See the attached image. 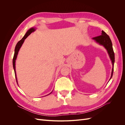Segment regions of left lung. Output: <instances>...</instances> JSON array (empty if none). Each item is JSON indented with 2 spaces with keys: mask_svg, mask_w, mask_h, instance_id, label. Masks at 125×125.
<instances>
[{
  "mask_svg": "<svg viewBox=\"0 0 125 125\" xmlns=\"http://www.w3.org/2000/svg\"><path fill=\"white\" fill-rule=\"evenodd\" d=\"M92 39L95 41L96 42L99 44V45L103 46L106 50L108 52L109 58H110L111 60L112 61V63L113 66L112 73H111V77L110 79H109V80H110L113 76V71H114V62H115V54H114V51H113V49L112 41L110 38H109V36L103 31H102L101 35L93 37V38H92Z\"/></svg>",
  "mask_w": 125,
  "mask_h": 125,
  "instance_id": "obj_1",
  "label": "left lung"
}]
</instances>
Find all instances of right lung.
I'll return each mask as SVG.
<instances>
[{
  "label": "right lung",
  "mask_w": 125,
  "mask_h": 125,
  "mask_svg": "<svg viewBox=\"0 0 125 125\" xmlns=\"http://www.w3.org/2000/svg\"><path fill=\"white\" fill-rule=\"evenodd\" d=\"M36 29L35 28H30L29 30H28V31L26 32L25 34L24 35V36L23 37V38H22L20 41H19L18 43L17 44L16 47H15V50H14V56H13V61H12V63H13V69L14 71V73H15V77H16V81H17V84L18 83V80H17V75H16V60L17 59V56L18 54V52L19 51L20 48L21 47L22 44L24 43V40L27 38V37L30 35L31 34V33H32L33 32H34L35 31ZM52 92L51 93H50L49 94L47 95H50V94H51L52 93Z\"/></svg>",
  "instance_id": "add662e5"
}]
</instances>
